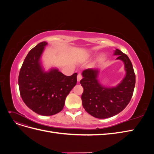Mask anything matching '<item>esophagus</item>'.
Listing matches in <instances>:
<instances>
[{"instance_id": "esophagus-1", "label": "esophagus", "mask_w": 154, "mask_h": 154, "mask_svg": "<svg viewBox=\"0 0 154 154\" xmlns=\"http://www.w3.org/2000/svg\"><path fill=\"white\" fill-rule=\"evenodd\" d=\"M82 79V75L81 73H78V76H77V80L78 82H80Z\"/></svg>"}]
</instances>
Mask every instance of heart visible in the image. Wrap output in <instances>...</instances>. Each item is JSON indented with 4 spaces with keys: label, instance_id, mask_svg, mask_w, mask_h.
Returning a JSON list of instances; mask_svg holds the SVG:
<instances>
[{
    "label": "heart",
    "instance_id": "heart-1",
    "mask_svg": "<svg viewBox=\"0 0 154 154\" xmlns=\"http://www.w3.org/2000/svg\"><path fill=\"white\" fill-rule=\"evenodd\" d=\"M102 58H103V56H100V57H99V58H98V60H101L102 59Z\"/></svg>",
    "mask_w": 154,
    "mask_h": 154
}]
</instances>
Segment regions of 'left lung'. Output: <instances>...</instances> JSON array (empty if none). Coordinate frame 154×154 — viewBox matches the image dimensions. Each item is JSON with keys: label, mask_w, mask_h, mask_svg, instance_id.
Instances as JSON below:
<instances>
[{"label": "left lung", "mask_w": 154, "mask_h": 154, "mask_svg": "<svg viewBox=\"0 0 154 154\" xmlns=\"http://www.w3.org/2000/svg\"><path fill=\"white\" fill-rule=\"evenodd\" d=\"M114 55L124 62L126 76L116 87H103L97 80L99 71L88 69L82 72L80 83L83 88L82 105L87 112L96 118L105 119L122 112L132 98L136 84V75L132 64L127 54L116 49Z\"/></svg>", "instance_id": "1"}]
</instances>
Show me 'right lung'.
Instances as JSON below:
<instances>
[{"label": "right lung", "mask_w": 154, "mask_h": 154, "mask_svg": "<svg viewBox=\"0 0 154 154\" xmlns=\"http://www.w3.org/2000/svg\"><path fill=\"white\" fill-rule=\"evenodd\" d=\"M47 44L40 42L27 54L20 70L18 86L22 100L31 110L52 116L63 109L67 96L77 83V73L67 76L57 69L44 72L40 59Z\"/></svg>", "instance_id": "1"}]
</instances>
